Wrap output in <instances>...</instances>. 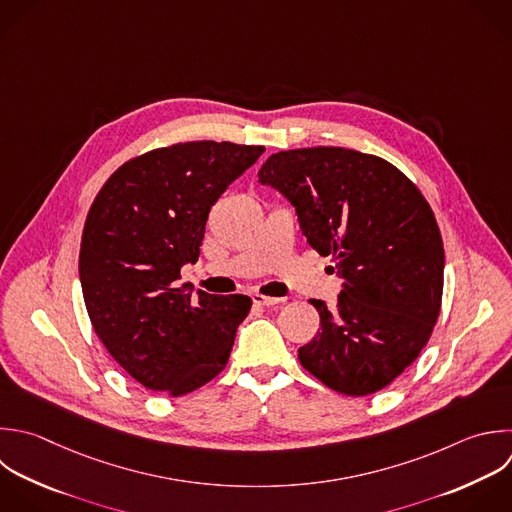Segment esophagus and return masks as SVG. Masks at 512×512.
<instances>
[{
  "label": "esophagus",
  "mask_w": 512,
  "mask_h": 512,
  "mask_svg": "<svg viewBox=\"0 0 512 512\" xmlns=\"http://www.w3.org/2000/svg\"><path fill=\"white\" fill-rule=\"evenodd\" d=\"M252 302L258 306H272L282 302V298H272V296H264V294H252Z\"/></svg>",
  "instance_id": "esophagus-1"
}]
</instances>
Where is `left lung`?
<instances>
[{
    "instance_id": "8db88e82",
    "label": "left lung",
    "mask_w": 512,
    "mask_h": 512,
    "mask_svg": "<svg viewBox=\"0 0 512 512\" xmlns=\"http://www.w3.org/2000/svg\"><path fill=\"white\" fill-rule=\"evenodd\" d=\"M258 182L290 202L342 278L334 308L310 300L320 330L298 350L302 366L348 396L384 388L426 346L440 312L444 248L428 202L386 160L346 148L278 152Z\"/></svg>"
}]
</instances>
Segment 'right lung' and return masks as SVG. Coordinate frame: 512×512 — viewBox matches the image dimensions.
<instances>
[{
    "instance_id": "add662e5",
    "label": "right lung",
    "mask_w": 512,
    "mask_h": 512,
    "mask_svg": "<svg viewBox=\"0 0 512 512\" xmlns=\"http://www.w3.org/2000/svg\"><path fill=\"white\" fill-rule=\"evenodd\" d=\"M262 146L186 142L118 168L82 236L80 282L92 326L140 384L188 394L224 370L252 300L178 286L196 262L210 208Z\"/></svg>"
}]
</instances>
